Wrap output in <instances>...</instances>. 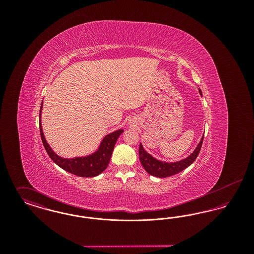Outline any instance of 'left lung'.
Masks as SVG:
<instances>
[{"label":"left lung","mask_w":254,"mask_h":254,"mask_svg":"<svg viewBox=\"0 0 254 254\" xmlns=\"http://www.w3.org/2000/svg\"><path fill=\"white\" fill-rule=\"evenodd\" d=\"M199 92L202 95L201 89H199ZM203 140H204V136L202 137L200 143L194 149L193 152L189 157L183 159L178 162H173V163L159 161L157 159L152 157L149 153H147L145 151L142 144H140V146H139L140 162H141L142 166L144 167V169H145V171L152 176L159 177V178H166V177L175 175V174L181 172L182 170L190 167L193 163L201 150Z\"/></svg>","instance_id":"8db88e82"}]
</instances>
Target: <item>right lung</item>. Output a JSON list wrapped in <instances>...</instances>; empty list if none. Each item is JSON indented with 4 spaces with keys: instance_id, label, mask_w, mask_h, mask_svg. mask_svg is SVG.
Masks as SVG:
<instances>
[{
    "instance_id": "add662e5",
    "label": "right lung",
    "mask_w": 254,
    "mask_h": 254,
    "mask_svg": "<svg viewBox=\"0 0 254 254\" xmlns=\"http://www.w3.org/2000/svg\"><path fill=\"white\" fill-rule=\"evenodd\" d=\"M43 108V103L41 105L40 109V132L43 145L45 146L49 157L52 161L58 165L61 169H64L65 171L72 173L74 175L80 177H94L101 174L109 166L110 158L112 155V151L114 145L116 144L117 139L122 133L124 132L123 129L116 130L114 132L109 133L107 135L103 141L101 142L99 148L96 151L88 156L85 157H75L71 159L60 157L58 156L49 146L42 129L41 125V112Z\"/></svg>"
}]
</instances>
